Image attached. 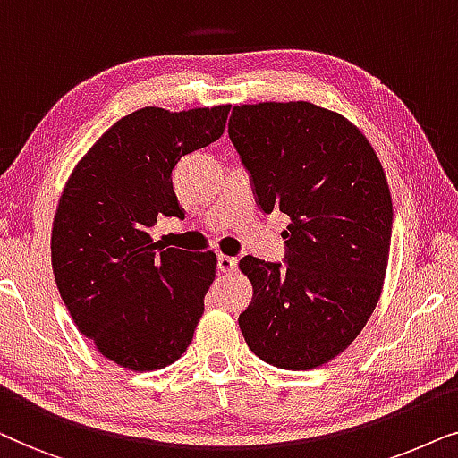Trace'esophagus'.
<instances>
[{
    "label": "esophagus",
    "mask_w": 458,
    "mask_h": 458,
    "mask_svg": "<svg viewBox=\"0 0 458 458\" xmlns=\"http://www.w3.org/2000/svg\"><path fill=\"white\" fill-rule=\"evenodd\" d=\"M236 266H239V259L233 258V255H219L217 258V267L222 272H234Z\"/></svg>",
    "instance_id": "1"
}]
</instances>
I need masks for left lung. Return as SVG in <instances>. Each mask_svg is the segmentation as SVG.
Wrapping results in <instances>:
<instances>
[{
  "label": "left lung",
  "mask_w": 458,
  "mask_h": 458,
  "mask_svg": "<svg viewBox=\"0 0 458 458\" xmlns=\"http://www.w3.org/2000/svg\"><path fill=\"white\" fill-rule=\"evenodd\" d=\"M228 136L259 209L291 219L283 261L241 259L253 284L241 331L272 367L316 369L379 301L394 219L386 174L356 127L310 102L234 106Z\"/></svg>",
  "instance_id": "1"
}]
</instances>
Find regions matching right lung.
Returning <instances> with one entry per match:
<instances>
[{
    "label": "right lung",
    "mask_w": 458,
    "mask_h": 458,
    "mask_svg": "<svg viewBox=\"0 0 458 458\" xmlns=\"http://www.w3.org/2000/svg\"><path fill=\"white\" fill-rule=\"evenodd\" d=\"M230 105L119 119L66 182L52 228V267L79 331L131 370L178 360L216 278V255L152 242L157 217H184L172 172L224 133Z\"/></svg>",
    "instance_id": "add662e5"
}]
</instances>
